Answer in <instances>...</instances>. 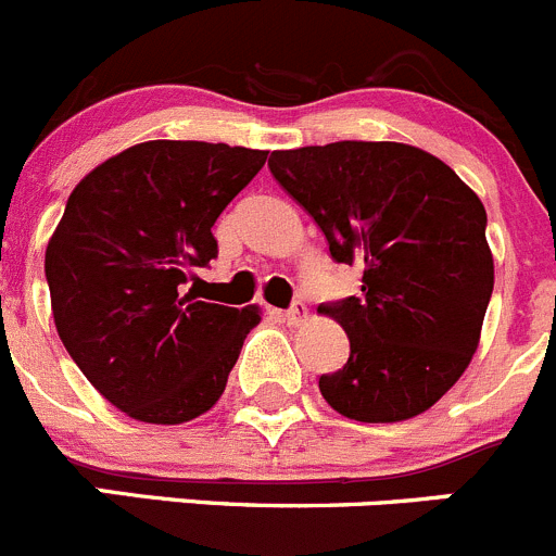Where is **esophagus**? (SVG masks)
<instances>
[{
  "label": "esophagus",
  "mask_w": 556,
  "mask_h": 556,
  "mask_svg": "<svg viewBox=\"0 0 556 556\" xmlns=\"http://www.w3.org/2000/svg\"><path fill=\"white\" fill-rule=\"evenodd\" d=\"M305 319H308V308H305L303 303H294L292 308L283 311V321H287V325L298 327V325H303Z\"/></svg>",
  "instance_id": "esophagus-1"
}]
</instances>
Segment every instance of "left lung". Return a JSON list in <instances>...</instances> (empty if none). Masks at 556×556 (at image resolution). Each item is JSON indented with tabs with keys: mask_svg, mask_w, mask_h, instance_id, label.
<instances>
[{
	"mask_svg": "<svg viewBox=\"0 0 556 556\" xmlns=\"http://www.w3.org/2000/svg\"><path fill=\"white\" fill-rule=\"evenodd\" d=\"M269 172L316 220L338 264L363 267L361 298L321 305L349 336L321 374L349 420L431 409L472 361L494 289L485 210L447 163L399 141H336L269 155Z\"/></svg>",
	"mask_w": 556,
	"mask_h": 556,
	"instance_id": "8db88e82",
	"label": "left lung"
}]
</instances>
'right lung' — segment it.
Returning a JSON list of instances; mask_svg holds the SVG:
<instances>
[{
  "label": "right lung",
  "mask_w": 556,
  "mask_h": 556,
  "mask_svg": "<svg viewBox=\"0 0 556 556\" xmlns=\"http://www.w3.org/2000/svg\"><path fill=\"white\" fill-rule=\"evenodd\" d=\"M264 161L248 147L144 141L73 188L46 248L54 325L92 388L134 420L204 415L262 319L188 283L218 256L215 220Z\"/></svg>",
  "instance_id": "1"
}]
</instances>
